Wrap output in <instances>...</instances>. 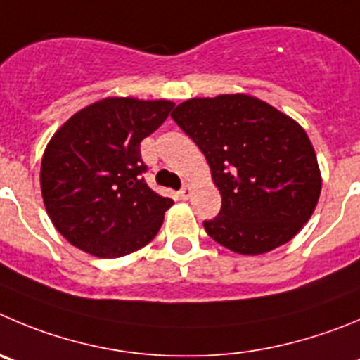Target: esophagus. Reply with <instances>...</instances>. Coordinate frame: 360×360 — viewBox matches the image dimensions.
<instances>
[{
	"mask_svg": "<svg viewBox=\"0 0 360 360\" xmlns=\"http://www.w3.org/2000/svg\"><path fill=\"white\" fill-rule=\"evenodd\" d=\"M179 195H181V199H190V195H191V186H188V184H184L183 188H181V191H179Z\"/></svg>",
	"mask_w": 360,
	"mask_h": 360,
	"instance_id": "esophagus-1",
	"label": "esophagus"
}]
</instances>
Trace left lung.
Returning <instances> with one entry per match:
<instances>
[{"label":"left lung","instance_id":"left-lung-1","mask_svg":"<svg viewBox=\"0 0 360 360\" xmlns=\"http://www.w3.org/2000/svg\"><path fill=\"white\" fill-rule=\"evenodd\" d=\"M199 146L221 195L204 229L221 247L259 256L297 236L321 191L316 153L304 127L247 94L195 97L172 112Z\"/></svg>","mask_w":360,"mask_h":360}]
</instances>
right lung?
Here are the masks:
<instances>
[{"label": "right lung", "instance_id": "add662e5", "mask_svg": "<svg viewBox=\"0 0 360 360\" xmlns=\"http://www.w3.org/2000/svg\"><path fill=\"white\" fill-rule=\"evenodd\" d=\"M172 108L165 99L104 97L53 134L40 165V190L53 226L70 245L113 259L156 236L174 200L143 181L140 142Z\"/></svg>", "mask_w": 360, "mask_h": 360}]
</instances>
